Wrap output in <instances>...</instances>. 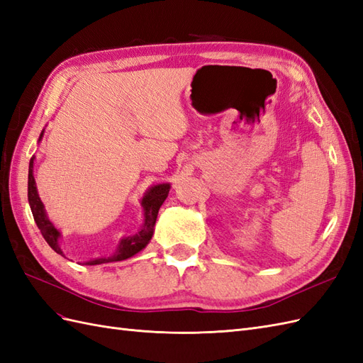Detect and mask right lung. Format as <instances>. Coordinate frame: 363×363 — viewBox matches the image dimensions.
I'll return each instance as SVG.
<instances>
[{
  "label": "right lung",
  "mask_w": 363,
  "mask_h": 363,
  "mask_svg": "<svg viewBox=\"0 0 363 363\" xmlns=\"http://www.w3.org/2000/svg\"><path fill=\"white\" fill-rule=\"evenodd\" d=\"M43 131L45 130H42V133L39 136V142L43 138ZM33 163H35V156L30 159V164H28V203H30L33 218H35L36 225L39 227L40 233H42L43 239L48 242V245L54 251H56L57 255L65 256L62 248H60V244H59V240L62 238L60 230L50 221V218L45 211V206H43L42 200L39 199L35 175H33ZM169 189H171V183H159V184H152L151 188H148L147 192L144 194V196L140 199V206H142V208H144V224H142V227L135 235L124 236L123 239H121L113 255L86 260V262H83V265H101V263L121 262V260L133 257L135 255H138L139 251L144 250L150 244L152 233H155V225H156L159 208L163 204V201L167 200Z\"/></svg>",
  "instance_id": "1"
}]
</instances>
